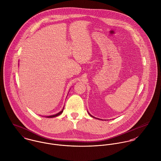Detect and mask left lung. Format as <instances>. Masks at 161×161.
Segmentation results:
<instances>
[{
    "label": "left lung",
    "instance_id": "8db88e82",
    "mask_svg": "<svg viewBox=\"0 0 161 161\" xmlns=\"http://www.w3.org/2000/svg\"><path fill=\"white\" fill-rule=\"evenodd\" d=\"M88 114H90V116H92V117H93V118H95V117H94V116H92V115H91V114H90V113H88Z\"/></svg>",
    "mask_w": 161,
    "mask_h": 161
}]
</instances>
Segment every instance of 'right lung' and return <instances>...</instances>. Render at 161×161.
I'll return each instance as SVG.
<instances>
[{
    "mask_svg": "<svg viewBox=\"0 0 161 161\" xmlns=\"http://www.w3.org/2000/svg\"><path fill=\"white\" fill-rule=\"evenodd\" d=\"M64 108H63V109H62L60 112H59L58 113H57V114H54V115H52V116H46V118H54V117H57V116H58L60 115V114L63 113V111H64Z\"/></svg>",
    "mask_w": 161,
    "mask_h": 161,
    "instance_id": "right-lung-1",
    "label": "right lung"
}]
</instances>
